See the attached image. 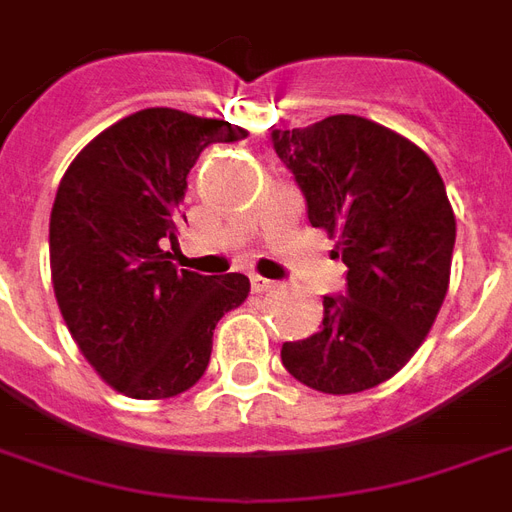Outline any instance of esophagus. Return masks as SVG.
<instances>
[{"instance_id":"obj_1","label":"esophagus","mask_w":512,"mask_h":512,"mask_svg":"<svg viewBox=\"0 0 512 512\" xmlns=\"http://www.w3.org/2000/svg\"><path fill=\"white\" fill-rule=\"evenodd\" d=\"M249 282H252V290H255V293H271V290H276V282H271V279H263V276H252V279H249Z\"/></svg>"}]
</instances>
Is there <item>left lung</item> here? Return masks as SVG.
I'll list each match as a JSON object with an SVG mask.
<instances>
[{
  "label": "left lung",
  "instance_id": "left-lung-1",
  "mask_svg": "<svg viewBox=\"0 0 512 512\" xmlns=\"http://www.w3.org/2000/svg\"><path fill=\"white\" fill-rule=\"evenodd\" d=\"M271 143L347 266L320 331L282 344V363L314 391H369L415 355L448 293L456 217L442 176L415 143L350 113Z\"/></svg>",
  "mask_w": 512,
  "mask_h": 512
}]
</instances>
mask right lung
<instances>
[{
  "label": "right lung",
  "instance_id": "obj_1",
  "mask_svg": "<svg viewBox=\"0 0 512 512\" xmlns=\"http://www.w3.org/2000/svg\"><path fill=\"white\" fill-rule=\"evenodd\" d=\"M246 130L173 108L116 121L73 160L51 208L56 304L83 358L130 399H170L203 377L219 317L249 295L244 274L176 268L187 176L211 143Z\"/></svg>",
  "mask_w": 512,
  "mask_h": 512
}]
</instances>
